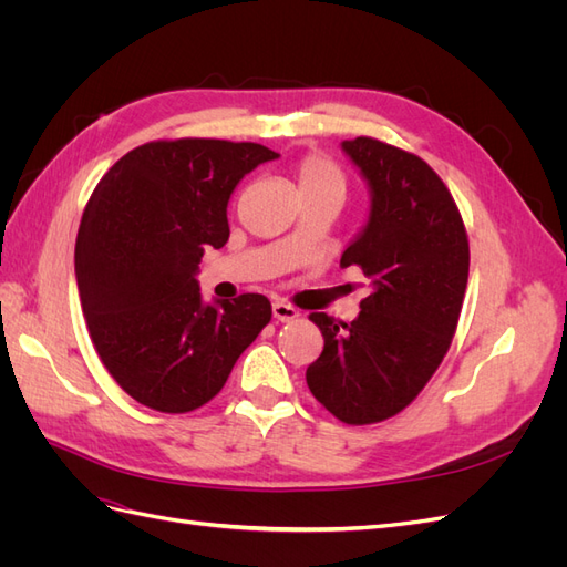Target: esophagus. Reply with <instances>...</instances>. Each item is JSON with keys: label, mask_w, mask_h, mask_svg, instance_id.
<instances>
[{"label": "esophagus", "mask_w": 567, "mask_h": 567, "mask_svg": "<svg viewBox=\"0 0 567 567\" xmlns=\"http://www.w3.org/2000/svg\"><path fill=\"white\" fill-rule=\"evenodd\" d=\"M271 315H274V319H277V321H293V319H298V317H300L298 307L288 305V302H284V300H279V302H274V305H271Z\"/></svg>", "instance_id": "34e87169"}]
</instances>
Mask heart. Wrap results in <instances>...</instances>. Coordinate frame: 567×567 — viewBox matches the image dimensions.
Segmentation results:
<instances>
[{"mask_svg":"<svg viewBox=\"0 0 567 567\" xmlns=\"http://www.w3.org/2000/svg\"><path fill=\"white\" fill-rule=\"evenodd\" d=\"M298 188L302 198H319V196H336L346 198V175L340 173V167L326 156H305L298 163ZM288 244H296V238H290Z\"/></svg>","mask_w":567,"mask_h":567,"instance_id":"1","label":"heart"}]
</instances>
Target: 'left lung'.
I'll return each mask as SVG.
<instances>
[{
	"mask_svg": "<svg viewBox=\"0 0 567 567\" xmlns=\"http://www.w3.org/2000/svg\"><path fill=\"white\" fill-rule=\"evenodd\" d=\"M371 188L364 231L340 257L373 281L350 323L312 312L323 350L307 385L348 425L392 419L447 354L468 284V234L450 188L416 153L357 136L342 142Z\"/></svg>",
	"mask_w": 567,
	"mask_h": 567,
	"instance_id": "left-lung-1",
	"label": "left lung"
}]
</instances>
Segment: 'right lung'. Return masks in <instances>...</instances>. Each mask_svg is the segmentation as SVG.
Instances as JSON below:
<instances>
[{"label":"right lung","instance_id":"obj_1","mask_svg":"<svg viewBox=\"0 0 567 567\" xmlns=\"http://www.w3.org/2000/svg\"><path fill=\"white\" fill-rule=\"evenodd\" d=\"M274 158L252 142L158 140L125 153L92 192L75 244L82 312L106 371L140 404H208L271 321L260 293L203 305L196 271L205 248L229 241L236 184Z\"/></svg>","mask_w":567,"mask_h":567}]
</instances>
